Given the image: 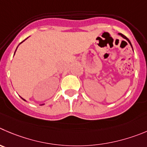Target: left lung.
I'll use <instances>...</instances> for the list:
<instances>
[{
  "mask_svg": "<svg viewBox=\"0 0 147 147\" xmlns=\"http://www.w3.org/2000/svg\"><path fill=\"white\" fill-rule=\"evenodd\" d=\"M119 34V35H121V37H123V38H124V39H125V40H127V41H128V43H129V44H130V45H131V47H132V49H133V47H132V45H131V42H130V40H128V38H127V37H125V36H124V35H123V34H121V33H119V34Z\"/></svg>",
  "mask_w": 147,
  "mask_h": 147,
  "instance_id": "1",
  "label": "left lung"
}]
</instances>
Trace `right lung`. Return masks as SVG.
Instances as JSON below:
<instances>
[{"mask_svg":"<svg viewBox=\"0 0 147 147\" xmlns=\"http://www.w3.org/2000/svg\"><path fill=\"white\" fill-rule=\"evenodd\" d=\"M27 38H28V37H27ZM27 38H26V39H27ZM24 40V41H22V42H21V43H20V44H22V42H24V41H25V40ZM20 44H19V45H20ZM19 45H18V47H19ZM17 47H16V50H15V53H16V50H17ZM15 53H14V55H15ZM22 100H24V101H26V100H24V99H23V98H22ZM42 105H44V104H42Z\"/></svg>","mask_w":147,"mask_h":147,"instance_id":"right-lung-1","label":"right lung"}]
</instances>
